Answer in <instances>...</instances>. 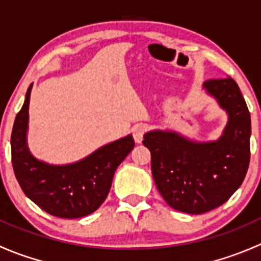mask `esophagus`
Here are the masks:
<instances>
[{"label": "esophagus", "mask_w": 261, "mask_h": 261, "mask_svg": "<svg viewBox=\"0 0 261 261\" xmlns=\"http://www.w3.org/2000/svg\"><path fill=\"white\" fill-rule=\"evenodd\" d=\"M145 131H146L145 126H143V125H138V126H135V127H134L133 135H134V140H135V143L140 144L141 141H143L144 134H145Z\"/></svg>", "instance_id": "1"}]
</instances>
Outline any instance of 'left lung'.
I'll return each mask as SVG.
<instances>
[{"instance_id": "8db88e82", "label": "left lung", "mask_w": 261, "mask_h": 261, "mask_svg": "<svg viewBox=\"0 0 261 261\" xmlns=\"http://www.w3.org/2000/svg\"><path fill=\"white\" fill-rule=\"evenodd\" d=\"M203 88L228 115L218 140L197 143L173 131L144 135L151 152L158 191L177 211L201 215L228 201L243 184L250 163L251 120L238 83L231 77L208 80Z\"/></svg>"}]
</instances>
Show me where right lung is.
Masks as SVG:
<instances>
[{"label":"right lung","mask_w":261,"mask_h":261,"mask_svg":"<svg viewBox=\"0 0 261 261\" xmlns=\"http://www.w3.org/2000/svg\"><path fill=\"white\" fill-rule=\"evenodd\" d=\"M33 84L26 92L11 134V156L15 175L23 193L49 215L80 218L94 212L106 199L114 174L135 146L133 136L99 147L77 163L50 165L29 151L26 133Z\"/></svg>","instance_id":"1"}]
</instances>
